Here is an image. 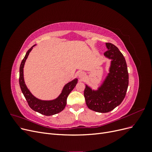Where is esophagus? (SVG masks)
Instances as JSON below:
<instances>
[{"label": "esophagus", "mask_w": 152, "mask_h": 152, "mask_svg": "<svg viewBox=\"0 0 152 152\" xmlns=\"http://www.w3.org/2000/svg\"><path fill=\"white\" fill-rule=\"evenodd\" d=\"M84 75H85L84 73L82 72H80L78 73V77H79V78H80V79H82V78H84Z\"/></svg>", "instance_id": "esophagus-1"}]
</instances>
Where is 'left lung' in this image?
Instances as JSON below:
<instances>
[{
	"instance_id": "1",
	"label": "left lung",
	"mask_w": 152,
	"mask_h": 152,
	"mask_svg": "<svg viewBox=\"0 0 152 152\" xmlns=\"http://www.w3.org/2000/svg\"><path fill=\"white\" fill-rule=\"evenodd\" d=\"M105 44L108 50L104 56L110 59L108 73L97 89L86 84L84 93L87 107L99 113L109 112L120 104L129 84L127 64L123 54L113 44Z\"/></svg>"
}]
</instances>
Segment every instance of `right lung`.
<instances>
[{
    "label": "right lung",
    "instance_id": "right-lung-1",
    "mask_svg": "<svg viewBox=\"0 0 152 152\" xmlns=\"http://www.w3.org/2000/svg\"><path fill=\"white\" fill-rule=\"evenodd\" d=\"M37 44L34 45L30 49H29L21 63L20 67V86L26 102H28L29 107L32 110L46 116L53 115L61 112L65 108L68 96L77 84L78 79L75 78V79L68 82L67 84L64 86L61 93L59 94L56 98L50 100H42L36 98L35 96L31 94L30 90L28 89V87H26L24 80L23 74V68L26 59L28 58L32 49Z\"/></svg>",
    "mask_w": 152,
    "mask_h": 152
}]
</instances>
